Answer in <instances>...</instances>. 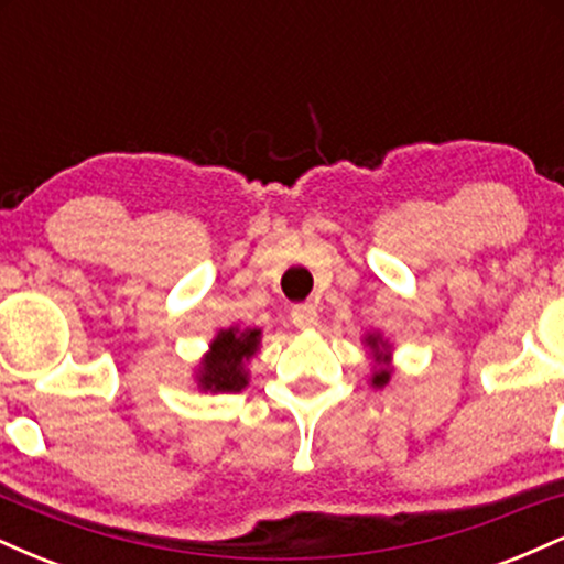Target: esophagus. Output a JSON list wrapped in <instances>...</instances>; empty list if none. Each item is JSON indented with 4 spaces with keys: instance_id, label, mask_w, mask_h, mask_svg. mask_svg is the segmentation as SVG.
Returning <instances> with one entry per match:
<instances>
[{
    "instance_id": "esophagus-1",
    "label": "esophagus",
    "mask_w": 564,
    "mask_h": 564,
    "mask_svg": "<svg viewBox=\"0 0 564 564\" xmlns=\"http://www.w3.org/2000/svg\"><path fill=\"white\" fill-rule=\"evenodd\" d=\"M291 321H294L296 328H313L315 323H318V307L310 302L294 304V307H291Z\"/></svg>"
}]
</instances>
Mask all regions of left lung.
Segmentation results:
<instances>
[{
    "instance_id": "8db88e82",
    "label": "left lung",
    "mask_w": 564,
    "mask_h": 564,
    "mask_svg": "<svg viewBox=\"0 0 564 564\" xmlns=\"http://www.w3.org/2000/svg\"><path fill=\"white\" fill-rule=\"evenodd\" d=\"M368 345H371L373 349H377L379 345H377V336H368ZM387 381H390V371H387V368H379L377 373H373V384L377 387H384Z\"/></svg>"
}]
</instances>
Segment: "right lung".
Masks as SVG:
<instances>
[{
	"mask_svg": "<svg viewBox=\"0 0 564 564\" xmlns=\"http://www.w3.org/2000/svg\"><path fill=\"white\" fill-rule=\"evenodd\" d=\"M260 345V332H243L228 328L212 341L209 358L204 360L200 387L212 392H241L246 387L243 360H249Z\"/></svg>",
	"mask_w": 564,
	"mask_h": 564,
	"instance_id": "add662e5",
	"label": "right lung"
}]
</instances>
